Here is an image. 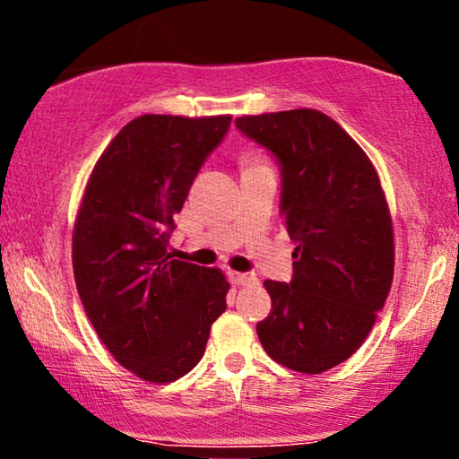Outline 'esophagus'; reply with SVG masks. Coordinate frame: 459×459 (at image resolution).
Here are the masks:
<instances>
[{
	"instance_id": "34e87169",
	"label": "esophagus",
	"mask_w": 459,
	"mask_h": 459,
	"mask_svg": "<svg viewBox=\"0 0 459 459\" xmlns=\"http://www.w3.org/2000/svg\"><path fill=\"white\" fill-rule=\"evenodd\" d=\"M228 277H230V281H231V283H234V285H250V283H254V281H256V274H252V273L230 271Z\"/></svg>"
}]
</instances>
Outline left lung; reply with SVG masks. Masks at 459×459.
Returning <instances> with one entry per match:
<instances>
[{"mask_svg": "<svg viewBox=\"0 0 459 459\" xmlns=\"http://www.w3.org/2000/svg\"><path fill=\"white\" fill-rule=\"evenodd\" d=\"M236 126L281 168V215L295 239L291 283L256 333L266 355L301 373L336 368L361 347L394 277V231L377 172L341 125L298 108L239 117Z\"/></svg>", "mask_w": 459, "mask_h": 459, "instance_id": "obj_1", "label": "left lung"}]
</instances>
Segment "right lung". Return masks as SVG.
Returning a JSON list of instances; mask_svg holds the SVG:
<instances>
[{
    "instance_id": "right-lung-1",
    "label": "right lung",
    "mask_w": 459,
    "mask_h": 459,
    "mask_svg": "<svg viewBox=\"0 0 459 459\" xmlns=\"http://www.w3.org/2000/svg\"><path fill=\"white\" fill-rule=\"evenodd\" d=\"M230 123V115L133 118L83 193L72 250L77 293L104 347L145 382L168 384L193 369L225 312L223 273L176 260L168 239Z\"/></svg>"
}]
</instances>
